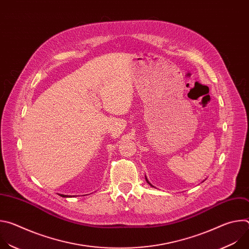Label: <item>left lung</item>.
Returning a JSON list of instances; mask_svg holds the SVG:
<instances>
[{"label":"left lung","mask_w":249,"mask_h":249,"mask_svg":"<svg viewBox=\"0 0 249 249\" xmlns=\"http://www.w3.org/2000/svg\"><path fill=\"white\" fill-rule=\"evenodd\" d=\"M146 180H147V182H148V183H149V184H150V185H151V186H153V185H152V184H151V183H150V182H149V180H148V178H147V176H146Z\"/></svg>","instance_id":"1"}]
</instances>
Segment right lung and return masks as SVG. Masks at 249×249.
<instances>
[{
	"label": "right lung",
	"mask_w": 249,
	"mask_h": 249,
	"mask_svg": "<svg viewBox=\"0 0 249 249\" xmlns=\"http://www.w3.org/2000/svg\"><path fill=\"white\" fill-rule=\"evenodd\" d=\"M62 197H69V196H67V195H61Z\"/></svg>",
	"instance_id": "add662e5"
}]
</instances>
